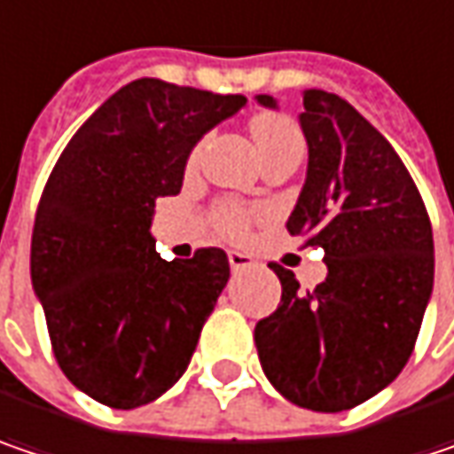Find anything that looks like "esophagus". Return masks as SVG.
<instances>
[{
	"mask_svg": "<svg viewBox=\"0 0 454 454\" xmlns=\"http://www.w3.org/2000/svg\"><path fill=\"white\" fill-rule=\"evenodd\" d=\"M227 261H230V269L238 274V271H247V269H253L255 266V261L247 255V253H240V250H230L227 253Z\"/></svg>",
	"mask_w": 454,
	"mask_h": 454,
	"instance_id": "obj_1",
	"label": "esophagus"
}]
</instances>
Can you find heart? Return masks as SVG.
<instances>
[{"instance_id": "heart-1", "label": "heart", "mask_w": 454, "mask_h": 454, "mask_svg": "<svg viewBox=\"0 0 454 454\" xmlns=\"http://www.w3.org/2000/svg\"><path fill=\"white\" fill-rule=\"evenodd\" d=\"M253 137H255V142H258L261 152H263V149L281 145V142L300 139V131H297V126H294L292 121H286V118H278V115H261V118L253 123ZM196 157H199V152L193 154V160H196ZM222 224H224V230H230L232 235H240L245 227H247V211L235 209V207L224 209L222 211Z\"/></svg>"}]
</instances>
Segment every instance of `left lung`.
I'll use <instances>...</instances> for the list:
<instances>
[{
  "label": "left lung",
  "mask_w": 454,
  "mask_h": 454,
  "mask_svg": "<svg viewBox=\"0 0 454 454\" xmlns=\"http://www.w3.org/2000/svg\"><path fill=\"white\" fill-rule=\"evenodd\" d=\"M276 108L271 95H255ZM308 178L286 230L323 247L325 281L302 292L271 266L281 305L258 320L261 367L292 403L336 413L405 367L434 286L432 222L401 157L343 98L305 90Z\"/></svg>",
  "instance_id": "obj_1"
}]
</instances>
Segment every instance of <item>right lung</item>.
Here are the masks:
<instances>
[{"label":"right lung","instance_id":"obj_1","mask_svg":"<svg viewBox=\"0 0 454 454\" xmlns=\"http://www.w3.org/2000/svg\"><path fill=\"white\" fill-rule=\"evenodd\" d=\"M170 82H129L80 126L43 188L30 278L53 356L74 387L111 408L152 403L185 372L230 261L201 247L165 261L149 232L193 146L243 108Z\"/></svg>","mask_w":454,"mask_h":454}]
</instances>
